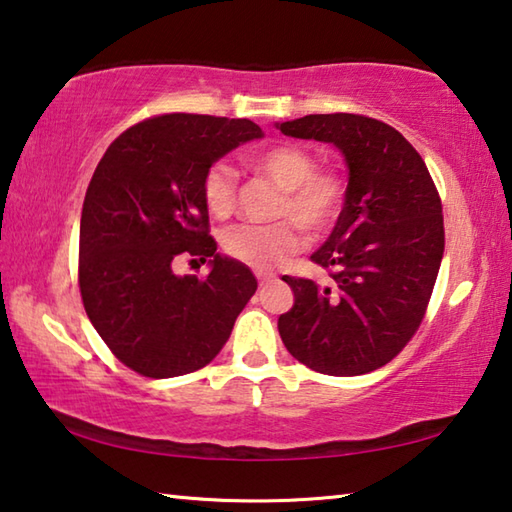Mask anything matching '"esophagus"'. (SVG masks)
Returning a JSON list of instances; mask_svg holds the SVG:
<instances>
[{
	"mask_svg": "<svg viewBox=\"0 0 512 512\" xmlns=\"http://www.w3.org/2000/svg\"><path fill=\"white\" fill-rule=\"evenodd\" d=\"M255 275H257L259 287H264V284H268V282H273V280H275V273H271V271H257Z\"/></svg>",
	"mask_w": 512,
	"mask_h": 512,
	"instance_id": "1",
	"label": "esophagus"
}]
</instances>
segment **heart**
<instances>
[{
  "label": "heart",
  "instance_id": "b5f03b06",
  "mask_svg": "<svg viewBox=\"0 0 512 512\" xmlns=\"http://www.w3.org/2000/svg\"><path fill=\"white\" fill-rule=\"evenodd\" d=\"M246 164L282 189L275 216L291 221L237 225L223 235V250L239 264L255 271H268L300 250L305 239L297 228L299 224L309 235H323L336 221L343 207L345 183L341 173L334 169H314V155L289 142L250 153ZM203 201L216 219H228L237 203L235 171L225 164H214L207 169L203 178ZM293 220L299 224L296 226Z\"/></svg>",
  "mask_w": 512,
  "mask_h": 512
}]
</instances>
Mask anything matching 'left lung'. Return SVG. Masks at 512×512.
Returning a JSON list of instances; mask_svg holds the SVG:
<instances>
[{
	"instance_id": "1",
	"label": "left lung",
	"mask_w": 512,
	"mask_h": 512,
	"mask_svg": "<svg viewBox=\"0 0 512 512\" xmlns=\"http://www.w3.org/2000/svg\"><path fill=\"white\" fill-rule=\"evenodd\" d=\"M277 128L334 144L348 164L339 221L311 255L332 268L334 282L323 287L284 275L296 302L277 329L307 368L366 375L397 357L424 318L445 250L438 189L420 153L379 119L334 112Z\"/></svg>"
}]
</instances>
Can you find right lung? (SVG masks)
<instances>
[{
  "label": "right lung",
  "instance_id": "1",
  "mask_svg": "<svg viewBox=\"0 0 512 512\" xmlns=\"http://www.w3.org/2000/svg\"><path fill=\"white\" fill-rule=\"evenodd\" d=\"M257 137L250 119L173 112L121 133L94 169L81 214L83 307L112 354L144 377L207 366L257 291L248 266L216 253L203 201L207 169ZM180 256L210 261L211 275L176 276Z\"/></svg>",
  "mask_w": 512,
  "mask_h": 512
}]
</instances>
